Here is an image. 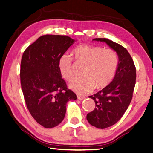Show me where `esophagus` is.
I'll use <instances>...</instances> for the list:
<instances>
[{
    "instance_id": "obj_1",
    "label": "esophagus",
    "mask_w": 153,
    "mask_h": 153,
    "mask_svg": "<svg viewBox=\"0 0 153 153\" xmlns=\"http://www.w3.org/2000/svg\"><path fill=\"white\" fill-rule=\"evenodd\" d=\"M77 98L79 100H83L85 98V97L82 96V95H77Z\"/></svg>"
}]
</instances>
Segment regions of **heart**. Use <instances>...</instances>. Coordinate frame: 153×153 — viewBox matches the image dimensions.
<instances>
[{"label":"heart","instance_id":"1","mask_svg":"<svg viewBox=\"0 0 153 153\" xmlns=\"http://www.w3.org/2000/svg\"><path fill=\"white\" fill-rule=\"evenodd\" d=\"M71 56L76 62L84 65L82 77L74 79L69 84L75 92L86 94L94 88L100 90L108 85L116 75L118 65L117 53L111 49L100 46L81 45L73 49ZM60 76L67 81H71L74 74L71 59L68 55L62 56L59 61Z\"/></svg>","mask_w":153,"mask_h":153}]
</instances>
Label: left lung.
I'll list each match as a JSON object with an SVG mask.
<instances>
[{
    "label": "left lung",
    "mask_w": 153,
    "mask_h": 153,
    "mask_svg": "<svg viewBox=\"0 0 153 153\" xmlns=\"http://www.w3.org/2000/svg\"><path fill=\"white\" fill-rule=\"evenodd\" d=\"M105 42L118 57V65L113 81L100 91L89 97L95 102V108L87 114L91 125L105 129L115 124L125 113L133 97L136 83V68L127 49L107 39H94Z\"/></svg>",
    "instance_id": "1"
}]
</instances>
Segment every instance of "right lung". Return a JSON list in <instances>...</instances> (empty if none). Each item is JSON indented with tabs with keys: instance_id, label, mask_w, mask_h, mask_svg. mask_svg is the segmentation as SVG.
<instances>
[{
	"instance_id": "1",
	"label": "right lung",
	"mask_w": 153,
	"mask_h": 153,
	"mask_svg": "<svg viewBox=\"0 0 153 153\" xmlns=\"http://www.w3.org/2000/svg\"><path fill=\"white\" fill-rule=\"evenodd\" d=\"M75 41L64 35H43L23 53L20 76L24 97L31 116L45 128L62 122L67 103L77 99L68 89L58 66Z\"/></svg>"
}]
</instances>
